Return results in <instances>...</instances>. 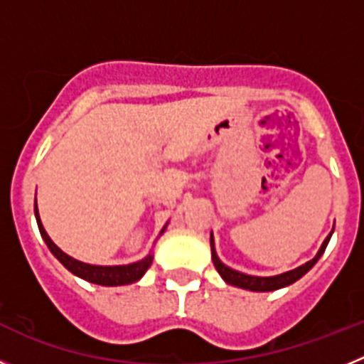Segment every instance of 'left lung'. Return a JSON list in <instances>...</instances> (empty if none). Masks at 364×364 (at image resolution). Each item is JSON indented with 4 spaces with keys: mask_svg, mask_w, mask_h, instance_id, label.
<instances>
[{
    "mask_svg": "<svg viewBox=\"0 0 364 364\" xmlns=\"http://www.w3.org/2000/svg\"><path fill=\"white\" fill-rule=\"evenodd\" d=\"M330 237H332V233L328 235L326 240H324L323 246H321V250L317 252V255H315L311 260H308L306 264L299 266V268L291 269V272L275 275V277H253V275H246V273L235 272V269L228 268L226 264H222L220 259H218L217 253H215L213 235H211V259H213V264L215 268H217V272L220 273V277L224 279L228 284L237 286V288H244V290H252V291H273V290H279V288H284V286L294 284V282L299 281L304 273L310 272V269L314 268L315 262L321 259L324 250H326L328 242H330Z\"/></svg>",
    "mask_w": 364,
    "mask_h": 364,
    "instance_id": "8db88e82",
    "label": "left lung"
}]
</instances>
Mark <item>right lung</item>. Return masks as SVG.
<instances>
[{
    "instance_id": "obj_1",
    "label": "right lung",
    "mask_w": 364,
    "mask_h": 364,
    "mask_svg": "<svg viewBox=\"0 0 364 364\" xmlns=\"http://www.w3.org/2000/svg\"><path fill=\"white\" fill-rule=\"evenodd\" d=\"M34 213H36L38 228H40V233L43 237L45 244L49 246V250L53 252V255L56 257L70 273L78 275V277L85 279V281L92 282V284H102V286H122V284H131V282H136L138 279L142 277L144 273L149 269V266L153 264V255H147L146 259L138 260L134 264L127 266H92L85 264V262H80V260L73 259L67 253H63L56 244L50 240V237L47 235V231L43 230L40 220V215H38V205H34Z\"/></svg>"
}]
</instances>
